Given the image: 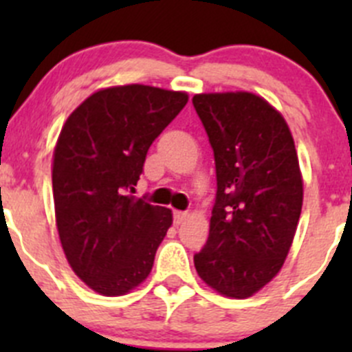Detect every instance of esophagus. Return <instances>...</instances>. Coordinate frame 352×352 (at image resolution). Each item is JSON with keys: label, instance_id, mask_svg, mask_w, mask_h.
<instances>
[{"label": "esophagus", "instance_id": "34e87169", "mask_svg": "<svg viewBox=\"0 0 352 352\" xmlns=\"http://www.w3.org/2000/svg\"><path fill=\"white\" fill-rule=\"evenodd\" d=\"M187 216L189 214H187L186 211H173V223H175V225H182L187 219Z\"/></svg>", "mask_w": 352, "mask_h": 352}]
</instances>
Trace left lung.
Instances as JSON below:
<instances>
[{
    "label": "left lung",
    "instance_id": "1",
    "mask_svg": "<svg viewBox=\"0 0 352 352\" xmlns=\"http://www.w3.org/2000/svg\"><path fill=\"white\" fill-rule=\"evenodd\" d=\"M214 151L216 201L208 242L194 255L199 278L248 298L279 271L293 243L303 180L286 120L248 91L192 98Z\"/></svg>",
    "mask_w": 352,
    "mask_h": 352
}]
</instances>
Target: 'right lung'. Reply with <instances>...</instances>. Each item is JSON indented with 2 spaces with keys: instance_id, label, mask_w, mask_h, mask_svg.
<instances>
[{
  "instance_id": "add662e5",
  "label": "right lung",
  "mask_w": 352,
  "mask_h": 352,
  "mask_svg": "<svg viewBox=\"0 0 352 352\" xmlns=\"http://www.w3.org/2000/svg\"><path fill=\"white\" fill-rule=\"evenodd\" d=\"M186 91L124 85L95 91L65 122L54 150L56 225L74 274L105 296L140 286L172 211L131 196L151 143L186 107Z\"/></svg>"
}]
</instances>
